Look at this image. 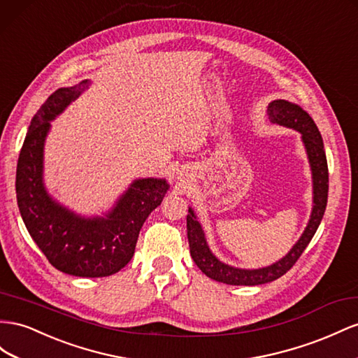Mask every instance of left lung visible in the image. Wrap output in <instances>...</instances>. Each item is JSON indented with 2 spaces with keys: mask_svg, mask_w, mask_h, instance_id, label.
Returning <instances> with one entry per match:
<instances>
[{
  "mask_svg": "<svg viewBox=\"0 0 358 358\" xmlns=\"http://www.w3.org/2000/svg\"><path fill=\"white\" fill-rule=\"evenodd\" d=\"M268 117L273 123L278 127H285L294 129L301 134V141L310 164L312 170V182H313V206L312 214L308 218V223L299 239L289 250V253L283 256L273 265L264 268L245 269L227 265L212 253L205 230H203L200 221L192 208H188L187 215V235L189 243V253L196 265L200 268V271L208 275L209 278L221 282L226 285L234 286H257L274 282L278 277L286 274L291 269L303 251L310 243L313 235L320 227L324 212L327 208V197H328V166L327 157L321 132L317 129L316 123L304 111L299 105L292 103L285 99H275L268 105Z\"/></svg>",
  "mask_w": 358,
  "mask_h": 358,
  "instance_id": "1",
  "label": "left lung"
}]
</instances>
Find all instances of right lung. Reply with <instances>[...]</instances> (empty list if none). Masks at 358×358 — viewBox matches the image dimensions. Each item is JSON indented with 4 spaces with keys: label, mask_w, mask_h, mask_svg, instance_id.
<instances>
[{
    "label": "right lung",
    "mask_w": 358,
    "mask_h": 358,
    "mask_svg": "<svg viewBox=\"0 0 358 358\" xmlns=\"http://www.w3.org/2000/svg\"><path fill=\"white\" fill-rule=\"evenodd\" d=\"M90 84L62 87L34 114L17 159L16 199L28 234L52 266L76 277H107L128 265L144 221L170 185L161 178L135 179L108 212L94 217L76 214L48 192L43 152L51 122Z\"/></svg>",
    "instance_id": "add662e5"
}]
</instances>
